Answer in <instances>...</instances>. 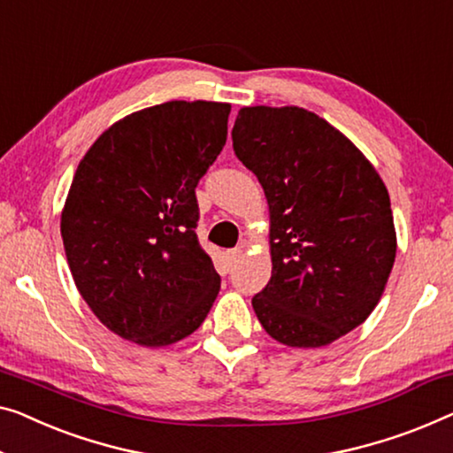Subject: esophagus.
<instances>
[{"label":"esophagus","mask_w":453,"mask_h":453,"mask_svg":"<svg viewBox=\"0 0 453 453\" xmlns=\"http://www.w3.org/2000/svg\"><path fill=\"white\" fill-rule=\"evenodd\" d=\"M226 258H227V265H229V266H235L242 258H244V248H234V250H229V252L226 254Z\"/></svg>","instance_id":"esophagus-1"}]
</instances>
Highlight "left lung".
I'll return each mask as SVG.
<instances>
[{"label":"left lung","instance_id":"obj_1","mask_svg":"<svg viewBox=\"0 0 453 453\" xmlns=\"http://www.w3.org/2000/svg\"><path fill=\"white\" fill-rule=\"evenodd\" d=\"M234 152L270 213L268 285L252 299L270 337L321 348L368 319L395 265L388 191L340 130L303 107H242Z\"/></svg>","mask_w":453,"mask_h":453}]
</instances>
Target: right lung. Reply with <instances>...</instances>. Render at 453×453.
Masks as SVG:
<instances>
[{
  "label": "right lung",
  "mask_w": 453,
  "mask_h": 453,
  "mask_svg": "<svg viewBox=\"0 0 453 453\" xmlns=\"http://www.w3.org/2000/svg\"><path fill=\"white\" fill-rule=\"evenodd\" d=\"M229 104L166 101L93 142L66 195L60 235L73 280L104 326L162 348L197 329L221 279L199 246L195 187L227 138Z\"/></svg>",
  "instance_id": "1"
}]
</instances>
